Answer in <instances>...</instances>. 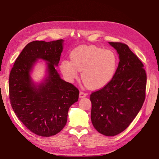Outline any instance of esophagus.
Here are the masks:
<instances>
[{
    "instance_id": "esophagus-1",
    "label": "esophagus",
    "mask_w": 159,
    "mask_h": 159,
    "mask_svg": "<svg viewBox=\"0 0 159 159\" xmlns=\"http://www.w3.org/2000/svg\"><path fill=\"white\" fill-rule=\"evenodd\" d=\"M79 96H80V98H85L87 96V93L83 92V91H80Z\"/></svg>"
}]
</instances>
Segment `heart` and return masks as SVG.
<instances>
[{
  "instance_id": "obj_1",
  "label": "heart",
  "mask_w": 159,
  "mask_h": 159,
  "mask_svg": "<svg viewBox=\"0 0 159 159\" xmlns=\"http://www.w3.org/2000/svg\"><path fill=\"white\" fill-rule=\"evenodd\" d=\"M70 60L61 62L60 69L70 81L78 78L88 87L98 89L110 82L116 72L117 57L115 53L94 46H80L71 51Z\"/></svg>"
}]
</instances>
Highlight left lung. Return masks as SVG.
Wrapping results in <instances>:
<instances>
[{
    "label": "left lung",
    "instance_id": "1",
    "mask_svg": "<svg viewBox=\"0 0 159 159\" xmlns=\"http://www.w3.org/2000/svg\"><path fill=\"white\" fill-rule=\"evenodd\" d=\"M119 62L113 79L90 95L91 119L101 134L111 137L123 132L135 118L145 99L147 75L143 64L127 45L109 42Z\"/></svg>",
    "mask_w": 159,
    "mask_h": 159
}]
</instances>
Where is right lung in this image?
I'll list each match as a JSON object with an SVG mask.
<instances>
[{
    "label": "right lung",
    "instance_id": "right-lung-1",
    "mask_svg": "<svg viewBox=\"0 0 159 159\" xmlns=\"http://www.w3.org/2000/svg\"><path fill=\"white\" fill-rule=\"evenodd\" d=\"M64 40L33 41L16 60L9 76V95L13 111L32 133L50 137L60 132L68 120L69 108L78 102L79 90L60 78L58 66ZM47 64L46 75L40 83L31 73L37 61Z\"/></svg>",
    "mask_w": 159,
    "mask_h": 159
}]
</instances>
